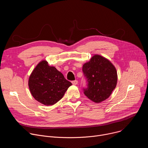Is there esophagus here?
<instances>
[{"mask_svg": "<svg viewBox=\"0 0 148 148\" xmlns=\"http://www.w3.org/2000/svg\"><path fill=\"white\" fill-rule=\"evenodd\" d=\"M72 84H73L74 86H76L77 84H78V81L77 80H75V81H72Z\"/></svg>", "mask_w": 148, "mask_h": 148, "instance_id": "34e87169", "label": "esophagus"}]
</instances>
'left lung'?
<instances>
[{
    "mask_svg": "<svg viewBox=\"0 0 148 148\" xmlns=\"http://www.w3.org/2000/svg\"><path fill=\"white\" fill-rule=\"evenodd\" d=\"M82 71L87 79L88 88L84 94L90 100L99 103L110 97L115 88L118 75L115 66L107 58L98 54L84 63Z\"/></svg>",
    "mask_w": 148,
    "mask_h": 148,
    "instance_id": "left-lung-1",
    "label": "left lung"
}]
</instances>
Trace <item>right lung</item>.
<instances>
[{
  "label": "right lung",
  "mask_w": 148,
  "mask_h": 148,
  "mask_svg": "<svg viewBox=\"0 0 148 148\" xmlns=\"http://www.w3.org/2000/svg\"><path fill=\"white\" fill-rule=\"evenodd\" d=\"M31 94L40 103L49 106L60 101L72 85L48 62L42 60L33 70L28 81Z\"/></svg>",
  "instance_id": "obj_1"
}]
</instances>
